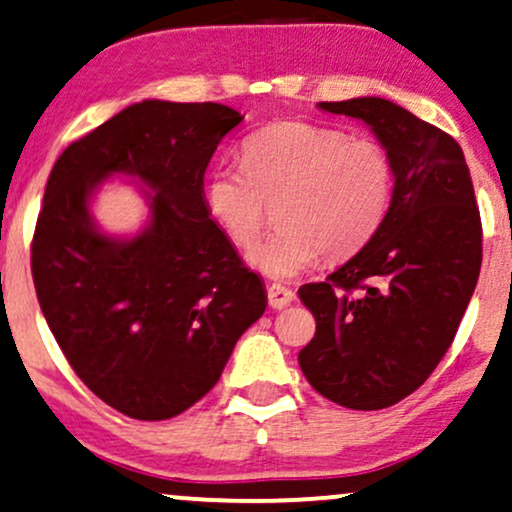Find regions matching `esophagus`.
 Here are the masks:
<instances>
[{"label": "esophagus", "mask_w": 512, "mask_h": 512, "mask_svg": "<svg viewBox=\"0 0 512 512\" xmlns=\"http://www.w3.org/2000/svg\"><path fill=\"white\" fill-rule=\"evenodd\" d=\"M294 298H296L294 291L282 287V284H270V287H268V303L272 305V308H277V310L287 308V305L294 301Z\"/></svg>", "instance_id": "esophagus-1"}]
</instances>
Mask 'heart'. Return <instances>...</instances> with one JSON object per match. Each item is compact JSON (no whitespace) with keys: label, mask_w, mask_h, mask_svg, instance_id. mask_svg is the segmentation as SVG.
<instances>
[{"label":"heart","mask_w":512,"mask_h":512,"mask_svg":"<svg viewBox=\"0 0 512 512\" xmlns=\"http://www.w3.org/2000/svg\"><path fill=\"white\" fill-rule=\"evenodd\" d=\"M390 159L371 138L310 122H280L244 141L242 167L211 171L207 207L235 247L254 244L275 204L280 223L249 261L291 280L320 254L343 258L369 242L390 199Z\"/></svg>","instance_id":"obj_1"}]
</instances>
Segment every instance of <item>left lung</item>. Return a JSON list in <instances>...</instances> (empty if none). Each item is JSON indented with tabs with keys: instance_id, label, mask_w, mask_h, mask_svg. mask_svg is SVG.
Masks as SVG:
<instances>
[{
	"instance_id": "left-lung-1",
	"label": "left lung",
	"mask_w": 512,
	"mask_h": 512,
	"mask_svg": "<svg viewBox=\"0 0 512 512\" xmlns=\"http://www.w3.org/2000/svg\"><path fill=\"white\" fill-rule=\"evenodd\" d=\"M320 108L374 131L395 188L362 251L298 289L317 322L298 364L327 400L386 409L423 386L454 341L480 277V209L461 145L442 129L376 96Z\"/></svg>"
}]
</instances>
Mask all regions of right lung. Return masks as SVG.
<instances>
[{
	"instance_id": "obj_1",
	"label": "right lung",
	"mask_w": 512,
	"mask_h": 512,
	"mask_svg": "<svg viewBox=\"0 0 512 512\" xmlns=\"http://www.w3.org/2000/svg\"><path fill=\"white\" fill-rule=\"evenodd\" d=\"M242 119L221 103H134L70 143L46 183L32 237L46 324L86 388L138 421L202 400L268 305L204 199L209 159ZM115 173L146 185L151 221L134 238L90 214Z\"/></svg>"
}]
</instances>
